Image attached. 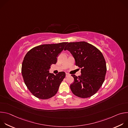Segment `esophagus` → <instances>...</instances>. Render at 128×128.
Listing matches in <instances>:
<instances>
[{
    "instance_id": "34e87169",
    "label": "esophagus",
    "mask_w": 128,
    "mask_h": 128,
    "mask_svg": "<svg viewBox=\"0 0 128 128\" xmlns=\"http://www.w3.org/2000/svg\"><path fill=\"white\" fill-rule=\"evenodd\" d=\"M70 76V74H67H67H66V77H68V76Z\"/></svg>"
}]
</instances>
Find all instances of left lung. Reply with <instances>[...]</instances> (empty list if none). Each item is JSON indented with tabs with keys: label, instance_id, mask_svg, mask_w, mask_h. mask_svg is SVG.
I'll list each match as a JSON object with an SVG mask.
<instances>
[{
	"label": "left lung",
	"instance_id": "1",
	"mask_svg": "<svg viewBox=\"0 0 128 128\" xmlns=\"http://www.w3.org/2000/svg\"><path fill=\"white\" fill-rule=\"evenodd\" d=\"M69 50L81 69V76L73 74L74 82L70 89L74 95L86 98L95 94L102 86L106 73V65L102 52L85 42H69L64 50Z\"/></svg>",
	"mask_w": 128,
	"mask_h": 128
}]
</instances>
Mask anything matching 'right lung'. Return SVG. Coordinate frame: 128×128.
I'll list each match as a JSON object with an SVG mask.
<instances>
[{"instance_id":"right-lung-1","label":"right lung","mask_w":128,"mask_h":128,"mask_svg":"<svg viewBox=\"0 0 128 128\" xmlns=\"http://www.w3.org/2000/svg\"><path fill=\"white\" fill-rule=\"evenodd\" d=\"M68 42L42 44L27 52L22 65V74L30 92L36 97L48 99L55 95L65 78L63 71L57 74L49 72L50 65L57 63V57Z\"/></svg>"}]
</instances>
